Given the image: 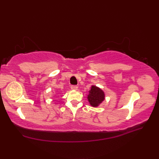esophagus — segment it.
Returning a JSON list of instances; mask_svg holds the SVG:
<instances>
[{
	"instance_id": "1",
	"label": "esophagus",
	"mask_w": 159,
	"mask_h": 159,
	"mask_svg": "<svg viewBox=\"0 0 159 159\" xmlns=\"http://www.w3.org/2000/svg\"><path fill=\"white\" fill-rule=\"evenodd\" d=\"M71 89H72V90H77L78 87L76 86V85H72V86H71Z\"/></svg>"
}]
</instances>
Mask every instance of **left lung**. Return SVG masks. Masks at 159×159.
Instances as JSON below:
<instances>
[{"label": "left lung", "instance_id": "1", "mask_svg": "<svg viewBox=\"0 0 159 159\" xmlns=\"http://www.w3.org/2000/svg\"><path fill=\"white\" fill-rule=\"evenodd\" d=\"M89 104L93 107H98L105 100V93L100 87L96 85H92L91 89L87 95Z\"/></svg>", "mask_w": 159, "mask_h": 159}]
</instances>
